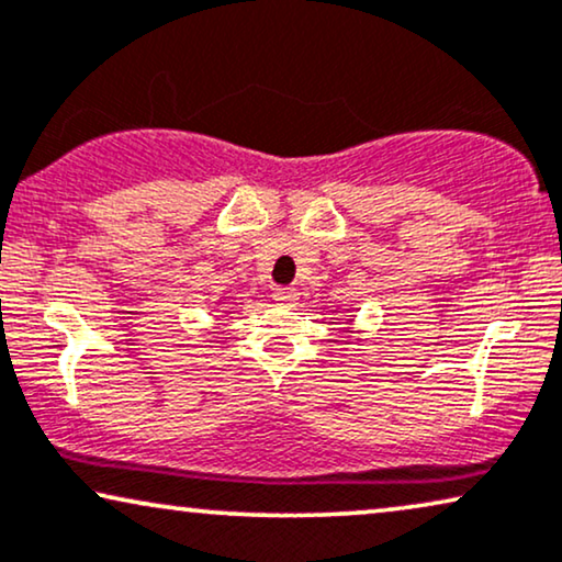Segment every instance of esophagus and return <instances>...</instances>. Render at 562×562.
<instances>
[{
    "label": "esophagus",
    "mask_w": 562,
    "mask_h": 562,
    "mask_svg": "<svg viewBox=\"0 0 562 562\" xmlns=\"http://www.w3.org/2000/svg\"><path fill=\"white\" fill-rule=\"evenodd\" d=\"M274 301L280 305H295L297 303V290L295 288H277Z\"/></svg>",
    "instance_id": "obj_1"
}]
</instances>
